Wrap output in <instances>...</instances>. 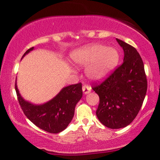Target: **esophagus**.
Here are the masks:
<instances>
[{"instance_id":"esophagus-1","label":"esophagus","mask_w":160,"mask_h":160,"mask_svg":"<svg viewBox=\"0 0 160 160\" xmlns=\"http://www.w3.org/2000/svg\"><path fill=\"white\" fill-rule=\"evenodd\" d=\"M82 90H83V92H84V94H85V95H86V94H88L89 92H90L91 87H89V86H88V85L84 84V86L82 87Z\"/></svg>"}]
</instances>
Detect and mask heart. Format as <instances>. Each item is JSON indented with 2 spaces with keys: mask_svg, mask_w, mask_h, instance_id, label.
I'll list each match as a JSON object with an SVG mask.
<instances>
[{
  "mask_svg": "<svg viewBox=\"0 0 160 160\" xmlns=\"http://www.w3.org/2000/svg\"><path fill=\"white\" fill-rule=\"evenodd\" d=\"M73 62L81 66L92 65L87 70V74L95 80L103 79L114 69L119 62V53L113 48L103 45L87 46L73 53Z\"/></svg>",
  "mask_w": 160,
  "mask_h": 160,
  "instance_id": "obj_1",
  "label": "heart"
}]
</instances>
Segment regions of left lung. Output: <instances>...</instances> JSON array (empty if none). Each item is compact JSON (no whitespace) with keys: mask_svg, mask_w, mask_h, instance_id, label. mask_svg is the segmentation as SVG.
I'll return each instance as SVG.
<instances>
[{"mask_svg":"<svg viewBox=\"0 0 160 160\" xmlns=\"http://www.w3.org/2000/svg\"><path fill=\"white\" fill-rule=\"evenodd\" d=\"M117 41L124 50V62L103 82L93 83L92 87L100 98L97 117L111 129L125 128L135 119L147 91L141 57L132 46Z\"/></svg>","mask_w":160,"mask_h":160,"instance_id":"left-lung-1","label":"left lung"}]
</instances>
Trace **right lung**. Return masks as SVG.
<instances>
[{"instance_id": "1", "label": "right lung", "mask_w": 160, "mask_h": 160, "mask_svg": "<svg viewBox=\"0 0 160 160\" xmlns=\"http://www.w3.org/2000/svg\"><path fill=\"white\" fill-rule=\"evenodd\" d=\"M33 49L30 48L23 54ZM17 99L23 113L30 122L41 130L50 133L64 130L71 122L77 102L82 97V83L65 87L54 97L42 105H33L21 97L15 83Z\"/></svg>"}]
</instances>
